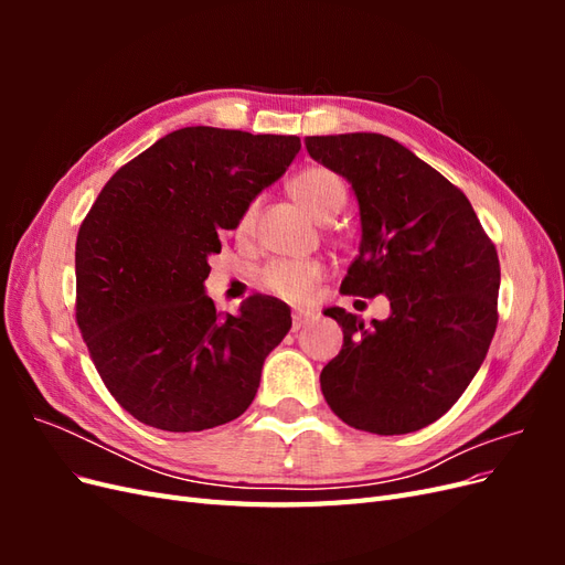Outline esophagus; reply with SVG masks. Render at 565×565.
Listing matches in <instances>:
<instances>
[{"label":"esophagus","mask_w":565,"mask_h":565,"mask_svg":"<svg viewBox=\"0 0 565 565\" xmlns=\"http://www.w3.org/2000/svg\"><path fill=\"white\" fill-rule=\"evenodd\" d=\"M311 320H316V313L309 309H295L292 311V330H301L303 324H309Z\"/></svg>","instance_id":"esophagus-1"}]
</instances>
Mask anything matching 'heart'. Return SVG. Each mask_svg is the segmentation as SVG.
<instances>
[{"instance_id":"b5f03b06","label":"heart","mask_w":565,"mask_h":565,"mask_svg":"<svg viewBox=\"0 0 565 565\" xmlns=\"http://www.w3.org/2000/svg\"><path fill=\"white\" fill-rule=\"evenodd\" d=\"M289 193L320 224L334 218L347 202V185L328 167H309L289 181ZM254 224V204L241 218V233ZM322 268L316 262L278 259L262 270V285L282 299H303L320 280Z\"/></svg>"}]
</instances>
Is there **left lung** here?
Returning a JSON list of instances; mask_svg holds the SVG:
<instances>
[{"mask_svg":"<svg viewBox=\"0 0 565 565\" xmlns=\"http://www.w3.org/2000/svg\"><path fill=\"white\" fill-rule=\"evenodd\" d=\"M309 156L344 177L361 210V247L341 292L388 297L365 324L324 311L344 347L322 367L332 413L353 429L398 436L434 424L481 367L498 328L500 259L467 195L382 134L306 136Z\"/></svg>","mask_w":565,"mask_h":565,"instance_id":"obj_1","label":"left lung"}]
</instances>
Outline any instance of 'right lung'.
<instances>
[{
	"mask_svg": "<svg viewBox=\"0 0 565 565\" xmlns=\"http://www.w3.org/2000/svg\"><path fill=\"white\" fill-rule=\"evenodd\" d=\"M301 148L299 136L183 127L104 185L75 247L77 324L100 380L131 417L162 431L241 417L266 355L292 328L254 295L221 316L204 292L210 256Z\"/></svg>",
	"mask_w": 565,
	"mask_h": 565,
	"instance_id": "1",
	"label": "right lung"
}]
</instances>
